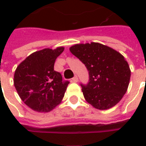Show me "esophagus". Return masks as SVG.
<instances>
[{
    "label": "esophagus",
    "mask_w": 146,
    "mask_h": 146,
    "mask_svg": "<svg viewBox=\"0 0 146 146\" xmlns=\"http://www.w3.org/2000/svg\"><path fill=\"white\" fill-rule=\"evenodd\" d=\"M72 81L74 82H76L78 81V77H77V76L75 75L74 76V77L72 78Z\"/></svg>",
    "instance_id": "obj_1"
}]
</instances>
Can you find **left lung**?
<instances>
[{
	"label": "left lung",
	"mask_w": 146,
	"mask_h": 146,
	"mask_svg": "<svg viewBox=\"0 0 146 146\" xmlns=\"http://www.w3.org/2000/svg\"><path fill=\"white\" fill-rule=\"evenodd\" d=\"M70 50L89 71L88 83L80 84L87 102L99 110L117 104L127 92L130 79L129 66L123 56L96 42L75 44Z\"/></svg>",
	"instance_id": "left-lung-1"
}]
</instances>
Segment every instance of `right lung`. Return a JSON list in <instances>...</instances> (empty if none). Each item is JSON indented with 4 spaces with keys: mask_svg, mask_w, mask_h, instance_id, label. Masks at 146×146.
<instances>
[{
    "mask_svg": "<svg viewBox=\"0 0 146 146\" xmlns=\"http://www.w3.org/2000/svg\"><path fill=\"white\" fill-rule=\"evenodd\" d=\"M64 50L45 48L26 57L14 73V86L19 97L30 108L48 112L64 98L69 81H63L59 72L54 70L57 57Z\"/></svg>",
    "mask_w": 146,
    "mask_h": 146,
    "instance_id": "add662e5",
    "label": "right lung"
}]
</instances>
